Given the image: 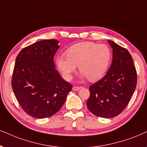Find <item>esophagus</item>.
Instances as JSON below:
<instances>
[{
	"mask_svg": "<svg viewBox=\"0 0 147 147\" xmlns=\"http://www.w3.org/2000/svg\"><path fill=\"white\" fill-rule=\"evenodd\" d=\"M82 88V86H74L73 88H72V89L74 91H77V90H79L80 89H81Z\"/></svg>",
	"mask_w": 147,
	"mask_h": 147,
	"instance_id": "obj_1",
	"label": "esophagus"
}]
</instances>
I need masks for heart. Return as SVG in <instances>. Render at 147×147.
Masks as SVG:
<instances>
[{
  "instance_id": "1",
  "label": "heart",
  "mask_w": 147,
  "mask_h": 147,
  "mask_svg": "<svg viewBox=\"0 0 147 147\" xmlns=\"http://www.w3.org/2000/svg\"><path fill=\"white\" fill-rule=\"evenodd\" d=\"M67 57L60 55L56 59L58 69L67 80L72 78L78 66L82 76L89 80L100 79L106 74L111 61L112 54L107 45L84 41L69 47Z\"/></svg>"
}]
</instances>
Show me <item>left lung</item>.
<instances>
[{
    "label": "left lung",
    "mask_w": 147,
    "mask_h": 147,
    "mask_svg": "<svg viewBox=\"0 0 147 147\" xmlns=\"http://www.w3.org/2000/svg\"><path fill=\"white\" fill-rule=\"evenodd\" d=\"M112 48V61L108 73L90 85L86 105L91 113L102 118H113L123 111L134 93L137 73L127 49L108 40Z\"/></svg>",
    "instance_id": "obj_1"
}]
</instances>
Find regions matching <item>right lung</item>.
<instances>
[{"label": "right lung", "mask_w": 147, "mask_h": 147, "mask_svg": "<svg viewBox=\"0 0 147 147\" xmlns=\"http://www.w3.org/2000/svg\"><path fill=\"white\" fill-rule=\"evenodd\" d=\"M59 43L56 39L38 41L23 48L16 57L13 90L24 111L34 118L57 113L72 88L55 69L54 56Z\"/></svg>", "instance_id": "add662e5"}]
</instances>
